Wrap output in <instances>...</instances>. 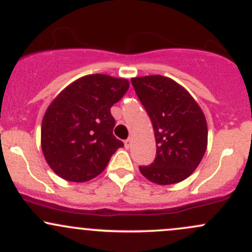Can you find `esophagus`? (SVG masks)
Wrapping results in <instances>:
<instances>
[{"instance_id":"1","label":"esophagus","mask_w":252,"mask_h":252,"mask_svg":"<svg viewBox=\"0 0 252 252\" xmlns=\"http://www.w3.org/2000/svg\"><path fill=\"white\" fill-rule=\"evenodd\" d=\"M124 146H126V149H129V147L131 146V139H126V140L124 141Z\"/></svg>"}]
</instances>
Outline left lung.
<instances>
[{"label":"left lung","mask_w":252,"mask_h":252,"mask_svg":"<svg viewBox=\"0 0 252 252\" xmlns=\"http://www.w3.org/2000/svg\"><path fill=\"white\" fill-rule=\"evenodd\" d=\"M135 93L154 126L156 158L141 174L158 185L183 182L207 149V123L199 103L180 84L163 75L131 78Z\"/></svg>","instance_id":"left-lung-1"}]
</instances>
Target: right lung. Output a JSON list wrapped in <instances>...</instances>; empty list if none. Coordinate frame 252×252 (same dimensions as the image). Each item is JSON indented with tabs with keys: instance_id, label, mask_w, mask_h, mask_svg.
<instances>
[{
	"instance_id": "right-lung-1",
	"label": "right lung",
	"mask_w": 252,
	"mask_h": 252,
	"mask_svg": "<svg viewBox=\"0 0 252 252\" xmlns=\"http://www.w3.org/2000/svg\"><path fill=\"white\" fill-rule=\"evenodd\" d=\"M128 89L124 78L90 74L53 98L42 118L41 149L58 177L84 183L102 173L112 155L123 146L113 135L111 107Z\"/></svg>"
}]
</instances>
